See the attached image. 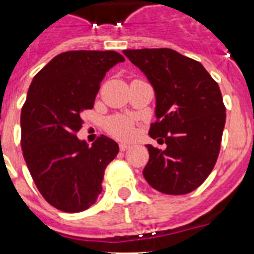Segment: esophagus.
I'll return each instance as SVG.
<instances>
[{
	"mask_svg": "<svg viewBox=\"0 0 254 254\" xmlns=\"http://www.w3.org/2000/svg\"><path fill=\"white\" fill-rule=\"evenodd\" d=\"M129 147H130V145H129V143H124V142L120 143V150H121V151L127 150Z\"/></svg>",
	"mask_w": 254,
	"mask_h": 254,
	"instance_id": "esophagus-1",
	"label": "esophagus"
}]
</instances>
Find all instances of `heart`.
<instances>
[{"mask_svg": "<svg viewBox=\"0 0 254 254\" xmlns=\"http://www.w3.org/2000/svg\"><path fill=\"white\" fill-rule=\"evenodd\" d=\"M108 131L116 138L127 139L130 138L133 133H134V127H133V123L129 119L123 117V116H117V117H113V119L109 120Z\"/></svg>", "mask_w": 254, "mask_h": 254, "instance_id": "heart-1", "label": "heart"}]
</instances>
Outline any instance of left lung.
I'll use <instances>...</instances> for the list:
<instances>
[{"mask_svg":"<svg viewBox=\"0 0 254 254\" xmlns=\"http://www.w3.org/2000/svg\"><path fill=\"white\" fill-rule=\"evenodd\" d=\"M125 57L146 76L155 93L149 162L142 174L167 195H185L205 181L216 163L225 124L220 88L201 63L171 49L125 50Z\"/></svg>","mask_w":254,"mask_h":254,"instance_id":"left-lung-1","label":"left lung"}]
</instances>
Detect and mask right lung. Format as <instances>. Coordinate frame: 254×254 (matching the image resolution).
<instances>
[{
    "mask_svg": "<svg viewBox=\"0 0 254 254\" xmlns=\"http://www.w3.org/2000/svg\"><path fill=\"white\" fill-rule=\"evenodd\" d=\"M125 58L116 51H67L34 76L21 112L23 158L42 196L63 212H81L101 193L116 141L79 139L81 113L92 109L105 73Z\"/></svg>",
    "mask_w": 254,
    "mask_h": 254,
    "instance_id": "obj_1",
    "label": "right lung"
}]
</instances>
